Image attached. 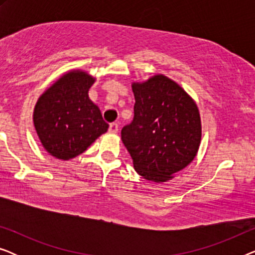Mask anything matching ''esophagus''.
Returning a JSON list of instances; mask_svg holds the SVG:
<instances>
[{
  "label": "esophagus",
  "instance_id": "34e87169",
  "mask_svg": "<svg viewBox=\"0 0 255 255\" xmlns=\"http://www.w3.org/2000/svg\"><path fill=\"white\" fill-rule=\"evenodd\" d=\"M109 132H110V133H117V132H118V124L117 123H111L109 125Z\"/></svg>",
  "mask_w": 255,
  "mask_h": 255
}]
</instances>
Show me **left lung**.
<instances>
[{"label": "left lung", "mask_w": 255, "mask_h": 255, "mask_svg": "<svg viewBox=\"0 0 255 255\" xmlns=\"http://www.w3.org/2000/svg\"><path fill=\"white\" fill-rule=\"evenodd\" d=\"M134 117L122 140L139 175L160 183L189 165L201 144L200 111L175 81L162 74L132 83Z\"/></svg>", "instance_id": "8db88e82"}]
</instances>
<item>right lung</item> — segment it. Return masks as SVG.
Masks as SVG:
<instances>
[{"label": "right lung", "instance_id": "obj_1", "mask_svg": "<svg viewBox=\"0 0 255 255\" xmlns=\"http://www.w3.org/2000/svg\"><path fill=\"white\" fill-rule=\"evenodd\" d=\"M94 82L95 78L87 72H67L38 99L34 128L41 145L54 158H75L108 131L109 125L88 96Z\"/></svg>", "mask_w": 255, "mask_h": 255}]
</instances>
